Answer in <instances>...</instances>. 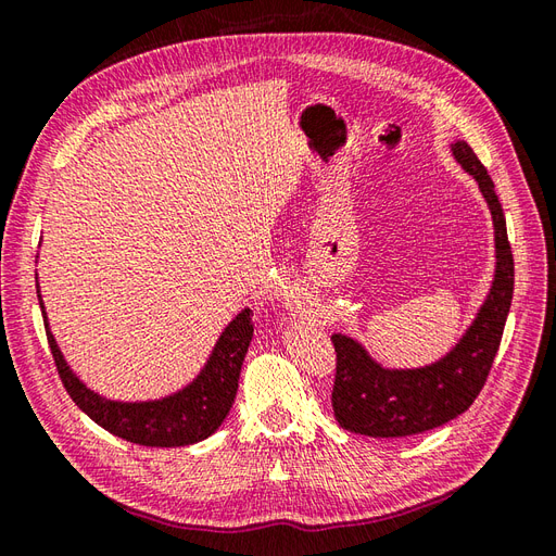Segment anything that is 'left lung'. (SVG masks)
<instances>
[{
    "instance_id": "8db88e82",
    "label": "left lung",
    "mask_w": 556,
    "mask_h": 556,
    "mask_svg": "<svg viewBox=\"0 0 556 556\" xmlns=\"http://www.w3.org/2000/svg\"><path fill=\"white\" fill-rule=\"evenodd\" d=\"M452 153L478 180L494 217L496 274L490 296L484 299L476 323L468 327L450 355L413 371H387L366 355L357 341L333 333L336 376L331 406L339 425L352 433L371 435V439H403L450 422L476 401L498 352L515 288L506 215L496 197L494 180L473 148L466 141H457L452 143Z\"/></svg>"
}]
</instances>
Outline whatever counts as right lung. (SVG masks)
<instances>
[{
	"label": "right lung",
	"mask_w": 556,
	"mask_h": 556,
	"mask_svg": "<svg viewBox=\"0 0 556 556\" xmlns=\"http://www.w3.org/2000/svg\"><path fill=\"white\" fill-rule=\"evenodd\" d=\"M252 331H255L252 311L245 308L223 331L206 368L190 387L174 396L148 403L106 401L94 394L64 364L53 333L46 329V336L66 394L99 427L137 445L180 447L208 439L225 422L231 403L237 399L241 366L252 341Z\"/></svg>",
	"instance_id": "obj_1"
}]
</instances>
